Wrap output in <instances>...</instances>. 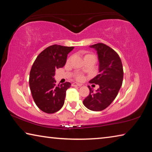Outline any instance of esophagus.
Returning <instances> with one entry per match:
<instances>
[{
    "instance_id": "1",
    "label": "esophagus",
    "mask_w": 152,
    "mask_h": 152,
    "mask_svg": "<svg viewBox=\"0 0 152 152\" xmlns=\"http://www.w3.org/2000/svg\"><path fill=\"white\" fill-rule=\"evenodd\" d=\"M72 86H81L82 84L78 83V82H74V83L72 84Z\"/></svg>"
}]
</instances>
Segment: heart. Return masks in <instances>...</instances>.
Here are the masks:
<instances>
[{
	"label": "heart",
	"mask_w": 152,
	"mask_h": 152,
	"mask_svg": "<svg viewBox=\"0 0 152 152\" xmlns=\"http://www.w3.org/2000/svg\"><path fill=\"white\" fill-rule=\"evenodd\" d=\"M94 58V56L93 55L91 54V53H84V60H85V59H86V58ZM76 78L78 79V80H80L82 79V76L81 75H79V74H78V75H77Z\"/></svg>",
	"instance_id": "obj_1"
}]
</instances>
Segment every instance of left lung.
<instances>
[{"label":"left lung","instance_id":"obj_1","mask_svg":"<svg viewBox=\"0 0 152 152\" xmlns=\"http://www.w3.org/2000/svg\"><path fill=\"white\" fill-rule=\"evenodd\" d=\"M96 51L99 74L91 79L90 83L98 84L96 92L88 86L90 93L83 101L87 109L101 111L111 104L117 96L123 79V65L116 51L107 45L99 43L90 45Z\"/></svg>","mask_w":152,"mask_h":152}]
</instances>
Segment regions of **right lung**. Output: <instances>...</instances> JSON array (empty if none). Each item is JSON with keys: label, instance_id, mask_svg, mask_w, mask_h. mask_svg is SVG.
<instances>
[{"label": "right lung", "instance_id": "obj_1", "mask_svg": "<svg viewBox=\"0 0 152 152\" xmlns=\"http://www.w3.org/2000/svg\"><path fill=\"white\" fill-rule=\"evenodd\" d=\"M74 47L53 45L41 52L33 63L29 74V86L33 99L39 109L46 113H54L64 104L70 82L56 85L57 68L66 63L67 56Z\"/></svg>", "mask_w": 152, "mask_h": 152}]
</instances>
